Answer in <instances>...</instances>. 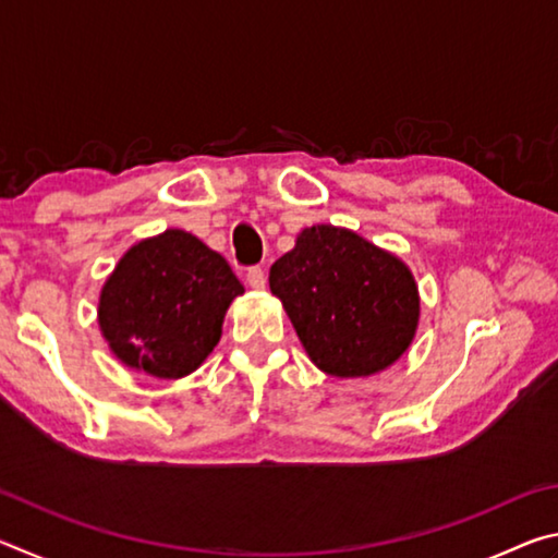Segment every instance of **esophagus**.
I'll use <instances>...</instances> for the list:
<instances>
[{
    "label": "esophagus",
    "mask_w": 558,
    "mask_h": 558,
    "mask_svg": "<svg viewBox=\"0 0 558 558\" xmlns=\"http://www.w3.org/2000/svg\"><path fill=\"white\" fill-rule=\"evenodd\" d=\"M245 280H248V286L253 290H263L266 288V270H263L260 266H253V268H248V272H245Z\"/></svg>",
    "instance_id": "obj_1"
}]
</instances>
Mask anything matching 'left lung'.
<instances>
[{
  "label": "left lung",
  "instance_id": "left-lung-1",
  "mask_svg": "<svg viewBox=\"0 0 558 558\" xmlns=\"http://www.w3.org/2000/svg\"><path fill=\"white\" fill-rule=\"evenodd\" d=\"M268 280L307 356L329 376L384 372L413 342L421 300L409 266L354 231H300Z\"/></svg>",
  "mask_w": 558,
  "mask_h": 558
}]
</instances>
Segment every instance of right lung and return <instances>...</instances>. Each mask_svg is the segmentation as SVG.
<instances>
[{
	"instance_id": "obj_1",
	"label": "right lung",
	"mask_w": 558,
	"mask_h": 558,
	"mask_svg": "<svg viewBox=\"0 0 558 558\" xmlns=\"http://www.w3.org/2000/svg\"><path fill=\"white\" fill-rule=\"evenodd\" d=\"M243 292L223 256L167 229L132 245L100 290L98 323L130 369L182 379L221 339L226 310Z\"/></svg>"
}]
</instances>
